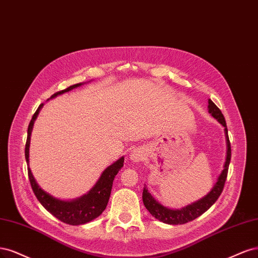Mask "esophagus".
<instances>
[{"label": "esophagus", "mask_w": 258, "mask_h": 258, "mask_svg": "<svg viewBox=\"0 0 258 258\" xmlns=\"http://www.w3.org/2000/svg\"><path fill=\"white\" fill-rule=\"evenodd\" d=\"M145 159V151L143 149H135V150H133L131 153V161L135 162V163H139L141 161H144Z\"/></svg>", "instance_id": "34e87169"}]
</instances>
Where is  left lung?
Listing matches in <instances>:
<instances>
[{
    "instance_id": "1",
    "label": "left lung",
    "mask_w": 258,
    "mask_h": 258,
    "mask_svg": "<svg viewBox=\"0 0 258 258\" xmlns=\"http://www.w3.org/2000/svg\"><path fill=\"white\" fill-rule=\"evenodd\" d=\"M208 111L212 115L214 119H217L222 125L224 126V131H225V137H226V145H227V151H226V161L224 164V169L222 170L221 174L218 178V181L215 182V184L211 188V190L208 193L205 197L201 198L199 201L190 204L181 209H169V208L164 207L162 204H160L157 201H155L154 197L148 192L147 186L144 187L143 192V202L147 210L150 212L153 217L163 223L170 224V225H179V224H185L187 222H190L195 220L196 218L201 217L203 213H205L209 208L217 202V199L220 197L221 193L223 192L224 184L227 178L228 172V166L230 163L231 157V148L228 138V131L226 126V121L222 111L219 109L218 106L215 105L211 99L208 101Z\"/></svg>"
}]
</instances>
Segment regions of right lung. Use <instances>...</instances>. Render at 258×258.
I'll list each match as a JSON object with an SVG mask.
<instances>
[{
	"label": "right lung",
	"instance_id": "1",
	"mask_svg": "<svg viewBox=\"0 0 258 258\" xmlns=\"http://www.w3.org/2000/svg\"><path fill=\"white\" fill-rule=\"evenodd\" d=\"M84 84H76L74 86H71L66 88L65 90L59 91V92L54 93L50 98H53L57 95H61L65 92H69V91L78 88ZM44 104L39 105L35 113L33 114L32 120L30 121L29 127H28V137H27V144H26V160L27 164L29 165V148H30V141H31V133L33 130V125H34V122L37 118V115L43 107ZM124 163V157H120V159L114 162L112 165L108 166V167L103 171V173L99 177L98 181L95 183V185L89 190L88 194H85L77 199H73V201H61V199H57L50 194L41 188L33 177V173L28 167V174H29V180L32 186L33 192H34L38 202L43 205L45 209L50 212L53 217L59 219L61 222L70 224V225H81V224H86L90 221L96 219L97 217L102 214V212L106 209V206L109 201L110 193H111V187H112V182L114 177L117 176L119 170L123 167Z\"/></svg>",
	"mask_w": 258,
	"mask_h": 258
}]
</instances>
